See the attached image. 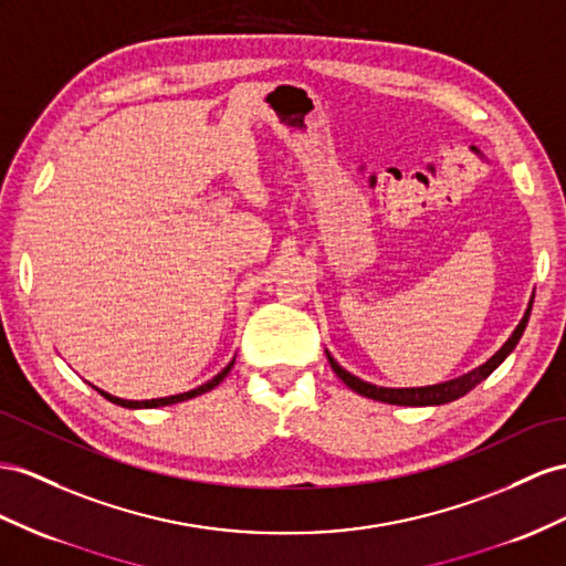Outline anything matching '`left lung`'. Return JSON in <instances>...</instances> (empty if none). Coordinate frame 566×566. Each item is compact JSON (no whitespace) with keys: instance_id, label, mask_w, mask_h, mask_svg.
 <instances>
[{"instance_id":"8db88e82","label":"left lung","mask_w":566,"mask_h":566,"mask_svg":"<svg viewBox=\"0 0 566 566\" xmlns=\"http://www.w3.org/2000/svg\"><path fill=\"white\" fill-rule=\"evenodd\" d=\"M531 306H533V301L528 303L524 317H521V323L512 332V337L502 344V349L495 356L488 358L483 366H478V368H473L469 373L459 375V378L440 382V385H428V387H378V385H370L366 380L356 378V375H352L349 370H344L337 364V360L329 356V352H325V354H327V360H329L332 370L337 373V378L346 387L354 389V392H358L360 397H368V399H375V401H385V403H397V407H440V403H449V401H454V399L463 397L467 392H471V389L478 382H483L488 375L495 370L502 364V360L514 352V346L518 344L521 335H524V329H526Z\"/></svg>"}]
</instances>
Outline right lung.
<instances>
[{
    "instance_id": "right-lung-1",
    "label": "right lung",
    "mask_w": 566,
    "mask_h": 566,
    "mask_svg": "<svg viewBox=\"0 0 566 566\" xmlns=\"http://www.w3.org/2000/svg\"><path fill=\"white\" fill-rule=\"evenodd\" d=\"M231 366H234V358H231V364H227L220 373L214 375L212 380H208V382H202L200 387H196V389H188V392H181V395H171V397H159V399H145V401H134V399H119V397H114V395H109V392H105V389H99V387H95L99 395H103L107 401H112V403H117V407H124V409H157V407H169V403H179V401H186V399H193V397H200V395H206V392H210V389H214L217 385H220L227 375H229V370H231Z\"/></svg>"
}]
</instances>
